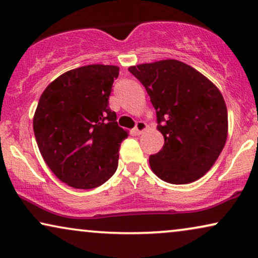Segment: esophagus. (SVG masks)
Segmentation results:
<instances>
[{
  "mask_svg": "<svg viewBox=\"0 0 258 258\" xmlns=\"http://www.w3.org/2000/svg\"><path fill=\"white\" fill-rule=\"evenodd\" d=\"M147 123L143 122V121H139L136 123V126L135 129H134V133H135V135H141L144 130H147Z\"/></svg>",
  "mask_w": 258,
  "mask_h": 258,
  "instance_id": "esophagus-1",
  "label": "esophagus"
}]
</instances>
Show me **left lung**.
<instances>
[{"label": "left lung", "instance_id": "obj_1", "mask_svg": "<svg viewBox=\"0 0 258 258\" xmlns=\"http://www.w3.org/2000/svg\"><path fill=\"white\" fill-rule=\"evenodd\" d=\"M143 84L157 115L164 146L149 157L162 181L186 184L202 177L220 156L228 137V111L218 88L177 59L129 67Z\"/></svg>", "mask_w": 258, "mask_h": 258}]
</instances>
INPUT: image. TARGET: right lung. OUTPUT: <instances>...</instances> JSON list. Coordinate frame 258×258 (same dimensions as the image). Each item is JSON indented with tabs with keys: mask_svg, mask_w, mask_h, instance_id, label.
<instances>
[{
	"mask_svg": "<svg viewBox=\"0 0 258 258\" xmlns=\"http://www.w3.org/2000/svg\"><path fill=\"white\" fill-rule=\"evenodd\" d=\"M117 66L69 70L42 93L33 125L38 149L56 177L75 189H94L115 174L128 132L118 126L109 95Z\"/></svg>",
	"mask_w": 258,
	"mask_h": 258,
	"instance_id": "add662e5",
	"label": "right lung"
}]
</instances>
